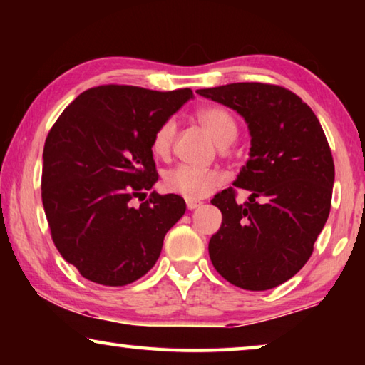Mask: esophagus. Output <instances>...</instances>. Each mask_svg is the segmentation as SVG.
<instances>
[{
  "label": "esophagus",
  "instance_id": "esophagus-1",
  "mask_svg": "<svg viewBox=\"0 0 365 365\" xmlns=\"http://www.w3.org/2000/svg\"><path fill=\"white\" fill-rule=\"evenodd\" d=\"M185 202H187V207L190 209V211H193V209L201 206V201L193 200V197H187V200H185Z\"/></svg>",
  "mask_w": 365,
  "mask_h": 365
}]
</instances>
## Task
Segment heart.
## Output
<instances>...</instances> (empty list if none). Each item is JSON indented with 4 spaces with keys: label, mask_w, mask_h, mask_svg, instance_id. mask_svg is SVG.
Returning a JSON list of instances; mask_svg holds the SVG:
<instances>
[{
    "label": "heart",
    "mask_w": 365,
    "mask_h": 365,
    "mask_svg": "<svg viewBox=\"0 0 365 365\" xmlns=\"http://www.w3.org/2000/svg\"><path fill=\"white\" fill-rule=\"evenodd\" d=\"M197 120L206 128L219 146L230 145L237 138L238 127L233 115L227 109L219 106L205 108L197 113ZM177 132L174 119L164 120L156 128L151 140V150L159 158H165L172 150ZM222 175L215 170L193 168L188 164H178L164 174V187L172 193H178L185 197H202L219 187Z\"/></svg>",
    "instance_id": "obj_1"
}]
</instances>
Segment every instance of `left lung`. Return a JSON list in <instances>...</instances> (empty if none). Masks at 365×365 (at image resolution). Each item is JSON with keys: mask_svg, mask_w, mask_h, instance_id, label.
<instances>
[{"mask_svg": "<svg viewBox=\"0 0 365 365\" xmlns=\"http://www.w3.org/2000/svg\"><path fill=\"white\" fill-rule=\"evenodd\" d=\"M248 125L250 159L233 185L251 191L237 205L233 188L212 197L222 225L209 240L215 270L232 285L264 292L298 274L330 214L335 165L320 122L283 86L230 83L197 90Z\"/></svg>", "mask_w": 365, "mask_h": 365, "instance_id": "1", "label": "left lung"}]
</instances>
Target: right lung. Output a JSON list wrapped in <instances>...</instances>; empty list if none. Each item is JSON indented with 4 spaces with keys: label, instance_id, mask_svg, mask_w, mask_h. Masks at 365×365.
<instances>
[{
    "label": "right lung",
    "instance_id": "right-lung-1",
    "mask_svg": "<svg viewBox=\"0 0 365 365\" xmlns=\"http://www.w3.org/2000/svg\"><path fill=\"white\" fill-rule=\"evenodd\" d=\"M193 91L103 85L78 95L49 130L41 200L53 242L86 280L123 287L153 269L183 197L156 191L151 140Z\"/></svg>",
    "mask_w": 365,
    "mask_h": 365
}]
</instances>
